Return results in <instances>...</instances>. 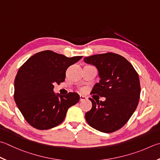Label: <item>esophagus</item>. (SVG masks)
Returning <instances> with one entry per match:
<instances>
[{
	"instance_id": "34e87169",
	"label": "esophagus",
	"mask_w": 160,
	"mask_h": 160,
	"mask_svg": "<svg viewBox=\"0 0 160 160\" xmlns=\"http://www.w3.org/2000/svg\"><path fill=\"white\" fill-rule=\"evenodd\" d=\"M87 99V97L85 96H82V95H80V101H85Z\"/></svg>"
}]
</instances>
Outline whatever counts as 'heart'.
Instances as JSON below:
<instances>
[{
  "label": "heart",
  "instance_id": "heart-1",
  "mask_svg": "<svg viewBox=\"0 0 160 160\" xmlns=\"http://www.w3.org/2000/svg\"><path fill=\"white\" fill-rule=\"evenodd\" d=\"M84 90H85V89H80V91H81V92H83Z\"/></svg>",
  "mask_w": 160,
  "mask_h": 160
}]
</instances>
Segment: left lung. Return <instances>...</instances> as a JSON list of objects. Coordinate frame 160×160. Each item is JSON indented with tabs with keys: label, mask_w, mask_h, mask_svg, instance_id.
<instances>
[{
	"label": "left lung",
	"mask_w": 160,
	"mask_h": 160,
	"mask_svg": "<svg viewBox=\"0 0 160 160\" xmlns=\"http://www.w3.org/2000/svg\"><path fill=\"white\" fill-rule=\"evenodd\" d=\"M84 61L97 68L101 78L91 94L106 97L104 101L89 98L92 108L86 112V120L101 132H114L128 122L138 104L141 85L138 72L125 58L112 52L85 57Z\"/></svg>",
	"instance_id": "8db88e82"
}]
</instances>
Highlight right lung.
Segmentation results:
<instances>
[{
  "instance_id": "obj_1",
  "label": "right lung",
  "mask_w": 160,
  "mask_h": 160,
  "mask_svg": "<svg viewBox=\"0 0 160 160\" xmlns=\"http://www.w3.org/2000/svg\"><path fill=\"white\" fill-rule=\"evenodd\" d=\"M82 58L45 50L33 55L19 68L14 80V99L31 126L40 130L58 126L68 109L79 101L77 93L57 96L53 89L54 84L65 80L69 66Z\"/></svg>"
}]
</instances>
